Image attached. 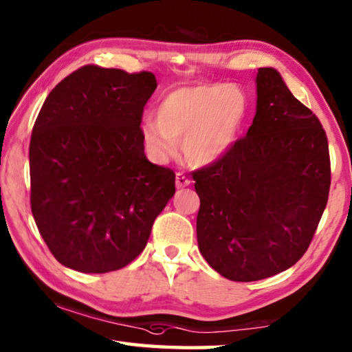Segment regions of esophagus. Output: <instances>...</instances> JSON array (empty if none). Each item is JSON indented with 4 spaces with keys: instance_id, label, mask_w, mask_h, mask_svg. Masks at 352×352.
Returning a JSON list of instances; mask_svg holds the SVG:
<instances>
[{
    "instance_id": "34e87169",
    "label": "esophagus",
    "mask_w": 352,
    "mask_h": 352,
    "mask_svg": "<svg viewBox=\"0 0 352 352\" xmlns=\"http://www.w3.org/2000/svg\"><path fill=\"white\" fill-rule=\"evenodd\" d=\"M190 184V180L189 178L183 174V172H177L175 175V186L177 188H186Z\"/></svg>"
}]
</instances>
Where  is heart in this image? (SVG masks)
<instances>
[{
	"instance_id": "1",
	"label": "heart",
	"mask_w": 352,
	"mask_h": 352,
	"mask_svg": "<svg viewBox=\"0 0 352 352\" xmlns=\"http://www.w3.org/2000/svg\"><path fill=\"white\" fill-rule=\"evenodd\" d=\"M247 115V98L228 83H200L166 94L157 107V119L146 118L141 138L157 162L174 157L182 141L190 166H210L234 144Z\"/></svg>"
}]
</instances>
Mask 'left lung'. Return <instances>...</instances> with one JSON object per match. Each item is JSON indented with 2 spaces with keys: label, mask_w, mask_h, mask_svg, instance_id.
<instances>
[{
  "label": "left lung",
  "mask_w": 352,
  "mask_h": 352,
  "mask_svg": "<svg viewBox=\"0 0 352 352\" xmlns=\"http://www.w3.org/2000/svg\"><path fill=\"white\" fill-rule=\"evenodd\" d=\"M256 87L247 135L192 175L200 253L237 283L273 276L301 259L331 188L329 146L317 115L276 69L259 68Z\"/></svg>",
  "instance_id": "obj_1"
}]
</instances>
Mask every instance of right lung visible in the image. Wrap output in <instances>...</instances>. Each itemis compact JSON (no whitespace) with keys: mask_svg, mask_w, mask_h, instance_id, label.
I'll list each match as a JSON object with an SVG mask.
<instances>
[{"mask_svg":"<svg viewBox=\"0 0 352 352\" xmlns=\"http://www.w3.org/2000/svg\"><path fill=\"white\" fill-rule=\"evenodd\" d=\"M151 71L85 65L57 83L35 119L31 210L52 256L82 273L130 264L175 192V174L144 155Z\"/></svg>","mask_w":352,"mask_h":352,"instance_id":"obj_1","label":"right lung"}]
</instances>
